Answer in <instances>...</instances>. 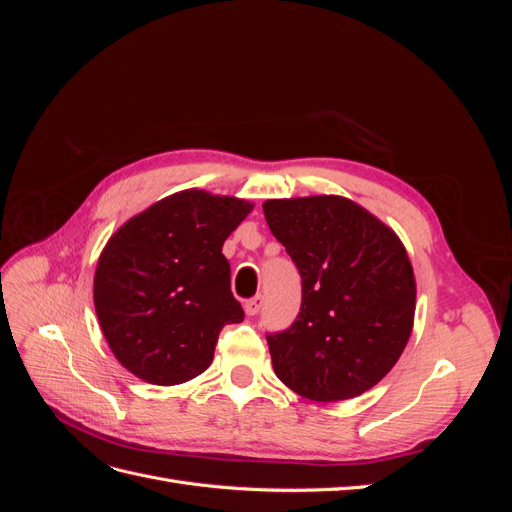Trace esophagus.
I'll list each match as a JSON object with an SVG mask.
<instances>
[{
  "label": "esophagus",
  "mask_w": 512,
  "mask_h": 512,
  "mask_svg": "<svg viewBox=\"0 0 512 512\" xmlns=\"http://www.w3.org/2000/svg\"><path fill=\"white\" fill-rule=\"evenodd\" d=\"M262 305H265V297H262V294H256V297H252L250 301H245V314L247 316H256L260 309H262Z\"/></svg>",
  "instance_id": "1"
}]
</instances>
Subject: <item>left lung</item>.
I'll use <instances>...</instances> for the list:
<instances>
[{
  "mask_svg": "<svg viewBox=\"0 0 512 512\" xmlns=\"http://www.w3.org/2000/svg\"><path fill=\"white\" fill-rule=\"evenodd\" d=\"M273 237L301 273V312L267 335L275 376L329 404L376 386L404 352L416 282L404 243L344 196L262 203Z\"/></svg>",
  "mask_w": 512,
  "mask_h": 512,
  "instance_id": "obj_1",
  "label": "left lung"
}]
</instances>
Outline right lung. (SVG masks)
Returning <instances> with one entry per match:
<instances>
[{"label": "right lung", "mask_w": 512, "mask_h": 512, "mask_svg": "<svg viewBox=\"0 0 512 512\" xmlns=\"http://www.w3.org/2000/svg\"><path fill=\"white\" fill-rule=\"evenodd\" d=\"M254 209L183 190L108 239L94 275L100 329L115 359L149 384L188 382L211 365L224 324L243 320L222 245Z\"/></svg>", "instance_id": "obj_1"}]
</instances>
